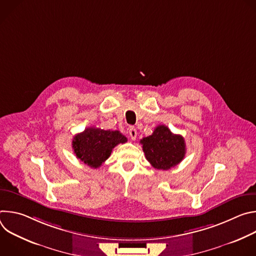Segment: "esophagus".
I'll list each match as a JSON object with an SVG mask.
<instances>
[{"mask_svg":"<svg viewBox=\"0 0 256 256\" xmlns=\"http://www.w3.org/2000/svg\"><path fill=\"white\" fill-rule=\"evenodd\" d=\"M128 134H130V136L132 140H134L136 138V130L134 128H130Z\"/></svg>","mask_w":256,"mask_h":256,"instance_id":"esophagus-1","label":"esophagus"}]
</instances>
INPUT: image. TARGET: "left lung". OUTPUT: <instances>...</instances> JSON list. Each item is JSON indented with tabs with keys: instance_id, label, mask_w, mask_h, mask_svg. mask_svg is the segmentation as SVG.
<instances>
[{
	"instance_id": "8db88e82",
	"label": "left lung",
	"mask_w": 256,
	"mask_h": 256,
	"mask_svg": "<svg viewBox=\"0 0 256 256\" xmlns=\"http://www.w3.org/2000/svg\"><path fill=\"white\" fill-rule=\"evenodd\" d=\"M140 144L146 158L159 170H168L178 165L186 153L184 136L174 134L164 124L158 126L151 136L140 140Z\"/></svg>"
}]
</instances>
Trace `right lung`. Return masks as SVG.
I'll return each instance as SVG.
<instances>
[{"mask_svg": "<svg viewBox=\"0 0 256 256\" xmlns=\"http://www.w3.org/2000/svg\"><path fill=\"white\" fill-rule=\"evenodd\" d=\"M126 140L118 130H105L92 126L76 134L72 146L78 159L91 168H98L110 156L116 146Z\"/></svg>", "mask_w": 256, "mask_h": 256, "instance_id": "obj_1", "label": "right lung"}]
</instances>
